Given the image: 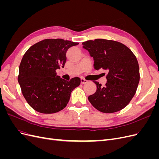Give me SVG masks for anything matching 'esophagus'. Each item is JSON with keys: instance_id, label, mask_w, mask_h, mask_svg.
<instances>
[{"instance_id": "34e87169", "label": "esophagus", "mask_w": 159, "mask_h": 159, "mask_svg": "<svg viewBox=\"0 0 159 159\" xmlns=\"http://www.w3.org/2000/svg\"><path fill=\"white\" fill-rule=\"evenodd\" d=\"M88 80H85L84 78H81V84H86V83H88Z\"/></svg>"}]
</instances>
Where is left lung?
<instances>
[{
  "mask_svg": "<svg viewBox=\"0 0 159 159\" xmlns=\"http://www.w3.org/2000/svg\"><path fill=\"white\" fill-rule=\"evenodd\" d=\"M82 44L93 57L94 68L107 71L104 87L94 81L97 90L88 97L89 102L105 113L123 109L134 97L140 80L136 56L125 45L114 40L98 38Z\"/></svg>",
  "mask_w": 159,
  "mask_h": 159,
  "instance_id": "obj_1",
  "label": "left lung"
}]
</instances>
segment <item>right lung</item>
I'll use <instances>...</instances> for the list:
<instances>
[{
    "label": "right lung",
    "instance_id": "add662e5",
    "mask_svg": "<svg viewBox=\"0 0 159 159\" xmlns=\"http://www.w3.org/2000/svg\"><path fill=\"white\" fill-rule=\"evenodd\" d=\"M78 44L61 38L45 39L30 47L24 55L18 81L24 98L36 111H60L66 107L71 91L80 85V78L68 81L56 71L64 67L67 50Z\"/></svg>",
    "mask_w": 159,
    "mask_h": 159
}]
</instances>
